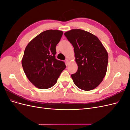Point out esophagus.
<instances>
[{
    "instance_id": "1",
    "label": "esophagus",
    "mask_w": 130,
    "mask_h": 130,
    "mask_svg": "<svg viewBox=\"0 0 130 130\" xmlns=\"http://www.w3.org/2000/svg\"><path fill=\"white\" fill-rule=\"evenodd\" d=\"M69 62H70V60H69V59H66V64H67V65H68V64H69Z\"/></svg>"
}]
</instances>
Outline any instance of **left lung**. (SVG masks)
<instances>
[{
	"instance_id": "1",
	"label": "left lung",
	"mask_w": 130,
	"mask_h": 130,
	"mask_svg": "<svg viewBox=\"0 0 130 130\" xmlns=\"http://www.w3.org/2000/svg\"><path fill=\"white\" fill-rule=\"evenodd\" d=\"M74 48L76 73L72 74L74 84L84 90L95 88L103 81L107 69L108 55L96 36L81 29L64 33Z\"/></svg>"
}]
</instances>
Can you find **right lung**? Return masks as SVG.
I'll list each match as a JSON object with an SVG mask.
<instances>
[{
	"instance_id": "add662e5",
	"label": "right lung",
	"mask_w": 130,
	"mask_h": 130,
	"mask_svg": "<svg viewBox=\"0 0 130 130\" xmlns=\"http://www.w3.org/2000/svg\"><path fill=\"white\" fill-rule=\"evenodd\" d=\"M63 31L48 30L31 40L25 48L22 64L27 78L35 87L45 89L55 85L66 67L55 58L56 46Z\"/></svg>"
}]
</instances>
